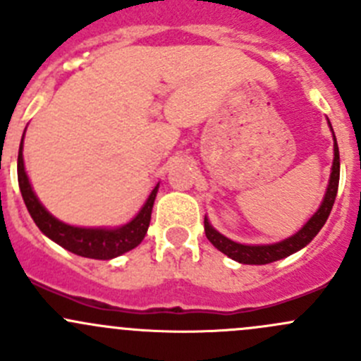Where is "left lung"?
Instances as JSON below:
<instances>
[{
    "mask_svg": "<svg viewBox=\"0 0 361 361\" xmlns=\"http://www.w3.org/2000/svg\"><path fill=\"white\" fill-rule=\"evenodd\" d=\"M330 123V122H329ZM332 129V126H330ZM334 133V130H332ZM338 176H341V160H338V147L336 134H334V164H332V173H330L329 187H326L325 197H323L322 206L318 207L314 214L309 218L307 224L297 232V234L290 235L285 241L274 243V245H241L232 239L225 238L224 234L213 228L207 218H204V232L206 238L209 239L211 245L221 253L227 255L232 260L239 262V264H250V265H264L271 264V262L281 260V258L290 257L295 251L302 250L307 246L312 239L316 238L322 227L325 225L326 218H329L330 211H332L334 202H336L337 188H338Z\"/></svg>",
    "mask_w": 361,
    "mask_h": 361,
    "instance_id": "obj_1",
    "label": "left lung"
}]
</instances>
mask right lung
<instances>
[{
    "mask_svg": "<svg viewBox=\"0 0 361 361\" xmlns=\"http://www.w3.org/2000/svg\"><path fill=\"white\" fill-rule=\"evenodd\" d=\"M24 141V137H23ZM23 141L19 148V159H17V178H19V188L23 199L27 207L29 214L38 225L39 231L63 246L64 250L71 253L80 255L85 258H96V260H110V258L120 257L133 248H136L145 239V234L148 231L152 218V207H154L155 197H157L159 185L148 195L147 202L140 209V213L129 221L116 228H87V227H75L68 225L64 221L57 220L56 216L45 209L42 202L38 201L36 194L32 192L29 178L24 169V157H23Z\"/></svg>",
    "mask_w": 361,
    "mask_h": 361,
    "instance_id": "add662e5",
    "label": "right lung"
}]
</instances>
